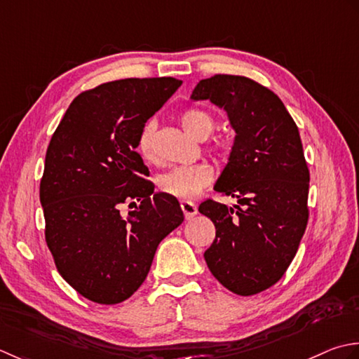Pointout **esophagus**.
<instances>
[{
  "instance_id": "1",
  "label": "esophagus",
  "mask_w": 359,
  "mask_h": 359,
  "mask_svg": "<svg viewBox=\"0 0 359 359\" xmlns=\"http://www.w3.org/2000/svg\"><path fill=\"white\" fill-rule=\"evenodd\" d=\"M181 209H182V212H184V217L187 218V220H190V218H192L194 215H196V206L194 203H190V201H181Z\"/></svg>"
}]
</instances>
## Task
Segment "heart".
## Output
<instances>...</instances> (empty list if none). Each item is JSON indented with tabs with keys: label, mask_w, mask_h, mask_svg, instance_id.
<instances>
[{
	"label": "heart",
	"mask_w": 359,
	"mask_h": 359,
	"mask_svg": "<svg viewBox=\"0 0 359 359\" xmlns=\"http://www.w3.org/2000/svg\"><path fill=\"white\" fill-rule=\"evenodd\" d=\"M180 122L182 128L195 139H206L214 130V119L203 109H186L181 114ZM153 135H155V123L149 122L141 130L137 137V150L142 158L147 161L155 159L153 151ZM228 145L218 144V151L228 153ZM212 180V170L206 164L180 165L159 177V187L169 195L177 196L180 200H194L200 190L208 186Z\"/></svg>",
	"instance_id": "obj_1"
}]
</instances>
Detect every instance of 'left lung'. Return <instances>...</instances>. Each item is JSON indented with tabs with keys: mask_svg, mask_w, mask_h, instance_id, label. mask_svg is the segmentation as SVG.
Masks as SVG:
<instances>
[{
	"mask_svg": "<svg viewBox=\"0 0 359 359\" xmlns=\"http://www.w3.org/2000/svg\"><path fill=\"white\" fill-rule=\"evenodd\" d=\"M190 99L223 109L236 131L214 190L237 206L200 204V214L215 224L204 260L224 288L257 294L287 271L309 222L310 173L297 126L273 91L248 77L203 79Z\"/></svg>",
	"mask_w": 359,
	"mask_h": 359,
	"instance_id": "1",
	"label": "left lung"
}]
</instances>
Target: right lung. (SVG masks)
Instances as JSON below:
<instances>
[{
    "mask_svg": "<svg viewBox=\"0 0 359 359\" xmlns=\"http://www.w3.org/2000/svg\"><path fill=\"white\" fill-rule=\"evenodd\" d=\"M173 77L122 79L72 100L50 139L40 182L46 243L58 273L93 302L128 299L161 240L184 220L178 200L155 192L136 151L141 130L181 86ZM142 203L120 214L123 202Z\"/></svg>",
    "mask_w": 359,
    "mask_h": 359,
    "instance_id": "obj_1",
    "label": "right lung"
}]
</instances>
